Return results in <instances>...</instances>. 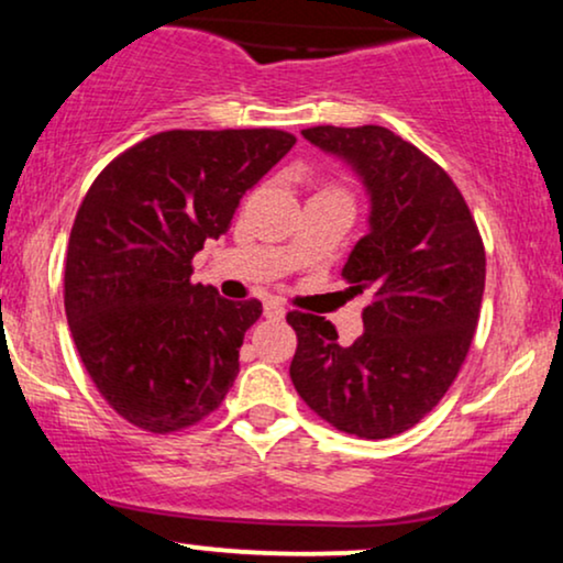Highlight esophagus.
I'll return each instance as SVG.
<instances>
[{
    "instance_id": "1",
    "label": "esophagus",
    "mask_w": 563,
    "mask_h": 563,
    "mask_svg": "<svg viewBox=\"0 0 563 563\" xmlns=\"http://www.w3.org/2000/svg\"><path fill=\"white\" fill-rule=\"evenodd\" d=\"M264 314H267L269 320H280V318H286V307L277 301H267L264 303Z\"/></svg>"
}]
</instances>
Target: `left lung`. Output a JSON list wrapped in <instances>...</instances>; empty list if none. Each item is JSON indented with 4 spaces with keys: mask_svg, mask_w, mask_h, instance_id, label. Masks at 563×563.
<instances>
[{
    "mask_svg": "<svg viewBox=\"0 0 563 563\" xmlns=\"http://www.w3.org/2000/svg\"><path fill=\"white\" fill-rule=\"evenodd\" d=\"M301 134L363 179L371 230L341 275L371 301L349 346L320 314L288 312L299 339L290 380L339 431L389 439L434 410L466 360L487 267L482 235L448 172L386 126Z\"/></svg>",
    "mask_w": 563,
    "mask_h": 563,
    "instance_id": "1",
    "label": "left lung"
}]
</instances>
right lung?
Returning <instances> with one entry per match:
<instances>
[{
	"instance_id": "obj_1",
	"label": "right lung",
	"mask_w": 563,
	"mask_h": 563,
	"mask_svg": "<svg viewBox=\"0 0 563 563\" xmlns=\"http://www.w3.org/2000/svg\"><path fill=\"white\" fill-rule=\"evenodd\" d=\"M294 145L280 129H172L113 158L84 196L66 314L89 378L129 423L169 434L222 405L262 301L192 283V256Z\"/></svg>"
}]
</instances>
